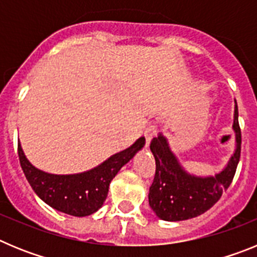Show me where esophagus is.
Masks as SVG:
<instances>
[{
  "instance_id": "1",
  "label": "esophagus",
  "mask_w": 257,
  "mask_h": 257,
  "mask_svg": "<svg viewBox=\"0 0 257 257\" xmlns=\"http://www.w3.org/2000/svg\"><path fill=\"white\" fill-rule=\"evenodd\" d=\"M157 134V128L154 124H149L148 127H147V130L144 131V136H145V145L148 147L149 143H151V140L153 139L154 136H156Z\"/></svg>"
}]
</instances>
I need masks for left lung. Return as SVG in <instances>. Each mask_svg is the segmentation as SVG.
Listing matches in <instances>:
<instances>
[{
    "mask_svg": "<svg viewBox=\"0 0 257 257\" xmlns=\"http://www.w3.org/2000/svg\"><path fill=\"white\" fill-rule=\"evenodd\" d=\"M233 131L235 151L228 163L213 176H197L187 172L171 151L169 140L158 134L151 143L156 160V175L149 188V206L161 220L181 221L196 217L210 210L220 199L234 178L240 157V128L235 101Z\"/></svg>",
    "mask_w": 257,
    "mask_h": 257,
    "instance_id": "8db88e82",
    "label": "left lung"
}]
</instances>
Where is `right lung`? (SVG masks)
Listing matches in <instances>:
<instances>
[{"label":"right lung","instance_id":"1","mask_svg":"<svg viewBox=\"0 0 257 257\" xmlns=\"http://www.w3.org/2000/svg\"><path fill=\"white\" fill-rule=\"evenodd\" d=\"M145 145L142 136L124 151L113 154L94 169L79 174L55 175L36 169L18 145L20 166L32 189L50 207L72 216L83 217L96 212L108 196L109 184L118 171Z\"/></svg>","mask_w":257,"mask_h":257}]
</instances>
